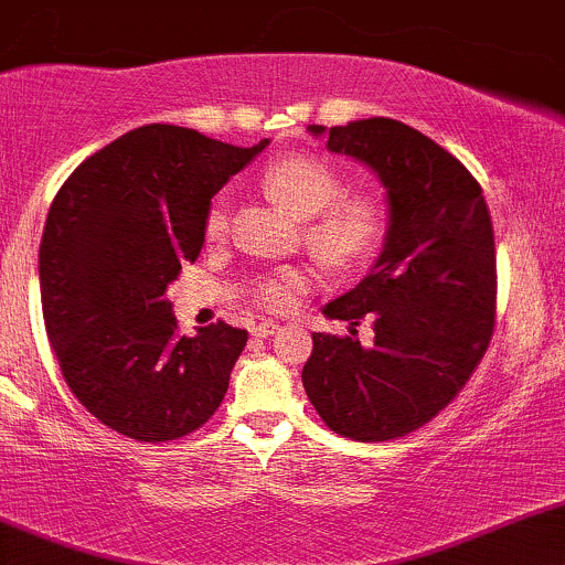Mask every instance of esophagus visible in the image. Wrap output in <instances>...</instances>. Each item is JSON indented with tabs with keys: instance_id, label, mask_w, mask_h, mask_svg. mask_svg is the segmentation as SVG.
Masks as SVG:
<instances>
[{
	"instance_id": "1",
	"label": "esophagus",
	"mask_w": 565,
	"mask_h": 565,
	"mask_svg": "<svg viewBox=\"0 0 565 565\" xmlns=\"http://www.w3.org/2000/svg\"><path fill=\"white\" fill-rule=\"evenodd\" d=\"M278 323L276 321H263V323H257V327H252V334L255 337H270V334H276L278 332Z\"/></svg>"
}]
</instances>
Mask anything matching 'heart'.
<instances>
[{
    "label": "heart",
    "mask_w": 565,
    "mask_h": 565,
    "mask_svg": "<svg viewBox=\"0 0 565 565\" xmlns=\"http://www.w3.org/2000/svg\"><path fill=\"white\" fill-rule=\"evenodd\" d=\"M263 188L308 217V246L332 268H355L380 249L385 238V210L366 193H342V178L313 153H287L263 170ZM228 233V196L217 193L204 215L206 242ZM313 289V274L300 265H281L249 281V297L270 313H289Z\"/></svg>",
    "instance_id": "heart-1"
}]
</instances>
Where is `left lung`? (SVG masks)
<instances>
[{"mask_svg": "<svg viewBox=\"0 0 565 565\" xmlns=\"http://www.w3.org/2000/svg\"><path fill=\"white\" fill-rule=\"evenodd\" d=\"M327 148L380 174L391 228L372 274L323 308L350 321V334H313L302 385L329 430L361 444L395 440L444 412L489 348L494 225L468 167L414 127L382 116L350 121L329 129ZM364 318L375 323L369 349L354 329Z\"/></svg>", "mask_w": 565, "mask_h": 565, "instance_id": "8db88e82", "label": "left lung"}]
</instances>
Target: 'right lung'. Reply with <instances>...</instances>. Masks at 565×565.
Masks as SVG:
<instances>
[{"label": "right lung", "instance_id": "right-lung-1", "mask_svg": "<svg viewBox=\"0 0 565 565\" xmlns=\"http://www.w3.org/2000/svg\"><path fill=\"white\" fill-rule=\"evenodd\" d=\"M265 146L146 125L84 159L53 199L39 249L44 327L71 393L119 436L178 440L223 404L246 329L180 334L164 291L199 257L212 196Z\"/></svg>", "mask_w": 565, "mask_h": 565}]
</instances>
